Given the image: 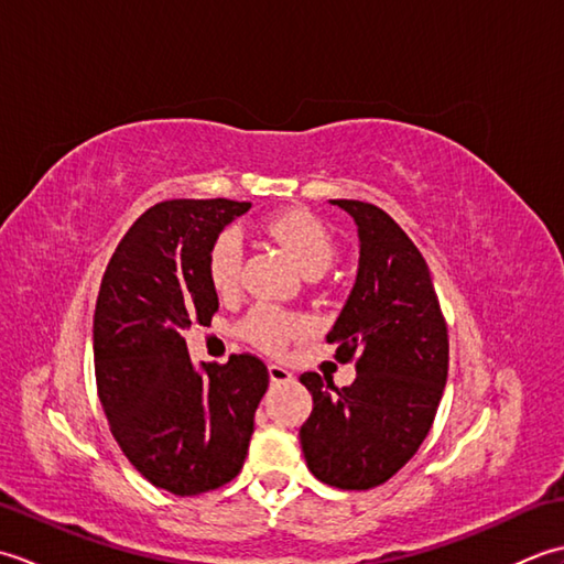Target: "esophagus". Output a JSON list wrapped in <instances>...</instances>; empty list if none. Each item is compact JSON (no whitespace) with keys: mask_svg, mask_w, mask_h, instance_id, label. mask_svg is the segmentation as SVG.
<instances>
[{"mask_svg":"<svg viewBox=\"0 0 564 564\" xmlns=\"http://www.w3.org/2000/svg\"><path fill=\"white\" fill-rule=\"evenodd\" d=\"M269 378L271 382H291L293 380V373L285 366H279V364H271L269 366Z\"/></svg>","mask_w":564,"mask_h":564,"instance_id":"1","label":"esophagus"}]
</instances>
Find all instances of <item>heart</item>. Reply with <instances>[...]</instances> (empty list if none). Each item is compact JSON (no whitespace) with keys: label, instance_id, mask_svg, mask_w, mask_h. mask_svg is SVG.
<instances>
[{"label":"heart","instance_id":"heart-1","mask_svg":"<svg viewBox=\"0 0 564 564\" xmlns=\"http://www.w3.org/2000/svg\"><path fill=\"white\" fill-rule=\"evenodd\" d=\"M267 232L289 251L297 269L310 275V279H317V275L325 273L334 261V254H337L329 227L315 213L303 208L273 215L267 225ZM242 235L235 227L215 237L208 251V281L215 293H237L239 279H242ZM305 332L307 322L303 317L283 313V310H275L271 305L254 307L242 322L245 337L267 351H281L285 344L303 337Z\"/></svg>","mask_w":564,"mask_h":564}]
</instances>
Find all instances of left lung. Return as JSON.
<instances>
[{"mask_svg": "<svg viewBox=\"0 0 564 564\" xmlns=\"http://www.w3.org/2000/svg\"><path fill=\"white\" fill-rule=\"evenodd\" d=\"M358 227V273L327 334L337 361L356 358V380L303 373L313 412L301 426L310 473L339 489H370L422 446L448 378V327L422 251L386 210L332 200Z\"/></svg>", "mask_w": 564, "mask_h": 564, "instance_id": "obj_1", "label": "left lung"}]
</instances>
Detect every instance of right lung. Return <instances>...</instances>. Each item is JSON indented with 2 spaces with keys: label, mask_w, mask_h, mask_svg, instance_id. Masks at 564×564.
<instances>
[{
  "label": "right lung",
  "mask_w": 564,
  "mask_h": 564,
  "mask_svg": "<svg viewBox=\"0 0 564 564\" xmlns=\"http://www.w3.org/2000/svg\"><path fill=\"white\" fill-rule=\"evenodd\" d=\"M247 200L176 198L145 210L106 267L94 368L111 434L154 487L194 497L239 475L269 370L251 354L191 364L184 332L210 325L208 251Z\"/></svg>",
  "instance_id": "obj_1"
}]
</instances>
